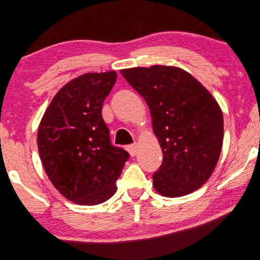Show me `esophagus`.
<instances>
[{
    "mask_svg": "<svg viewBox=\"0 0 260 260\" xmlns=\"http://www.w3.org/2000/svg\"><path fill=\"white\" fill-rule=\"evenodd\" d=\"M127 150L131 154V156H136L137 152H138V145H137V144H131V145L127 146Z\"/></svg>",
    "mask_w": 260,
    "mask_h": 260,
    "instance_id": "1",
    "label": "esophagus"
}]
</instances>
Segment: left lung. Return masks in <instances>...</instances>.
Returning a JSON list of instances; mask_svg holds the SVG:
<instances>
[{
    "mask_svg": "<svg viewBox=\"0 0 260 260\" xmlns=\"http://www.w3.org/2000/svg\"><path fill=\"white\" fill-rule=\"evenodd\" d=\"M121 74L145 99L164 152L152 176L155 190L167 198L198 190L213 173L223 146V112L217 100L177 67L131 68Z\"/></svg>",
    "mask_w": 260,
    "mask_h": 260,
    "instance_id": "8db88e82",
    "label": "left lung"
}]
</instances>
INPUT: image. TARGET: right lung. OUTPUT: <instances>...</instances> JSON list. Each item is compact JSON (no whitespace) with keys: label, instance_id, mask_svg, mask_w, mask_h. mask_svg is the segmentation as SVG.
<instances>
[{"label":"right lung","instance_id":"1","mask_svg":"<svg viewBox=\"0 0 260 260\" xmlns=\"http://www.w3.org/2000/svg\"><path fill=\"white\" fill-rule=\"evenodd\" d=\"M115 71L83 74L59 90L37 132L41 161L64 198L82 206L105 202L129 154L111 144L103 103L116 82Z\"/></svg>","mask_w":260,"mask_h":260}]
</instances>
